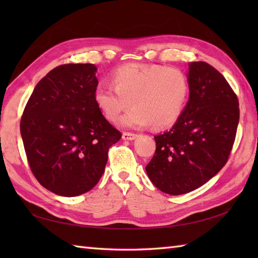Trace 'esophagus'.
<instances>
[{"label":"esophagus","mask_w":258,"mask_h":258,"mask_svg":"<svg viewBox=\"0 0 258 258\" xmlns=\"http://www.w3.org/2000/svg\"><path fill=\"white\" fill-rule=\"evenodd\" d=\"M122 138H123V140H125V141H133L134 139L138 138V134L131 133V132H124L123 135H122Z\"/></svg>","instance_id":"esophagus-1"}]
</instances>
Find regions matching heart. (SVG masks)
I'll return each instance as SVG.
<instances>
[{
    "instance_id": "1",
    "label": "heart",
    "mask_w": 258,
    "mask_h": 258,
    "mask_svg": "<svg viewBox=\"0 0 258 258\" xmlns=\"http://www.w3.org/2000/svg\"><path fill=\"white\" fill-rule=\"evenodd\" d=\"M112 83L98 84L94 101L109 120H116L132 102L134 107L118 120L124 127H168L180 117L189 95L183 71L163 65H123L113 72Z\"/></svg>"
}]
</instances>
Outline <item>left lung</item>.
Returning <instances> with one entry per match:
<instances>
[{"mask_svg":"<svg viewBox=\"0 0 258 258\" xmlns=\"http://www.w3.org/2000/svg\"><path fill=\"white\" fill-rule=\"evenodd\" d=\"M189 100L168 132L155 136L146 173L169 195L199 188L228 161L239 120L238 98L225 78L206 62L189 64Z\"/></svg>","mask_w":258,"mask_h":258,"instance_id":"obj_1","label":"left lung"}]
</instances>
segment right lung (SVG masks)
I'll use <instances>...</instances> for the list:
<instances>
[{
    "instance_id": "right-lung-1",
    "label": "right lung",
    "mask_w": 258,
    "mask_h": 258,
    "mask_svg": "<svg viewBox=\"0 0 258 258\" xmlns=\"http://www.w3.org/2000/svg\"><path fill=\"white\" fill-rule=\"evenodd\" d=\"M94 64H64L36 84L21 118L32 173L61 196L92 189L105 169L108 150L122 138L94 101Z\"/></svg>"
}]
</instances>
